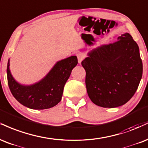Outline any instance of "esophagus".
Here are the masks:
<instances>
[{
    "label": "esophagus",
    "instance_id": "esophagus-1",
    "mask_svg": "<svg viewBox=\"0 0 148 148\" xmlns=\"http://www.w3.org/2000/svg\"><path fill=\"white\" fill-rule=\"evenodd\" d=\"M77 60H78V62H79V64L81 63L82 62V60H84V57H85V55L84 53H78L77 55Z\"/></svg>",
    "mask_w": 148,
    "mask_h": 148
}]
</instances>
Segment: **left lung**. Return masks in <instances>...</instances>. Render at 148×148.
I'll return each instance as SVG.
<instances>
[{
    "instance_id": "left-lung-1",
    "label": "left lung",
    "mask_w": 148,
    "mask_h": 148,
    "mask_svg": "<svg viewBox=\"0 0 148 148\" xmlns=\"http://www.w3.org/2000/svg\"><path fill=\"white\" fill-rule=\"evenodd\" d=\"M86 90L95 105L105 108L123 105L136 91L143 74L139 48L129 33L102 45L82 62Z\"/></svg>"
}]
</instances>
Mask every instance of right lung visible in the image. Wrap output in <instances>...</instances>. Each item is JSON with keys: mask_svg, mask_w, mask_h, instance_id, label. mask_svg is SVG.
Instances as JSON below:
<instances>
[{"mask_svg": "<svg viewBox=\"0 0 148 148\" xmlns=\"http://www.w3.org/2000/svg\"><path fill=\"white\" fill-rule=\"evenodd\" d=\"M77 64L76 56L59 61L41 80L25 86L19 84L12 77L9 60L7 66L9 88L16 100L25 107L32 109L51 108L62 100L64 85Z\"/></svg>", "mask_w": 148, "mask_h": 148, "instance_id": "1", "label": "right lung"}]
</instances>
